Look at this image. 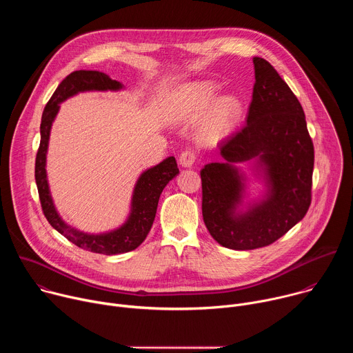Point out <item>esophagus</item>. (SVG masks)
Masks as SVG:
<instances>
[{
	"instance_id": "esophagus-1",
	"label": "esophagus",
	"mask_w": 353,
	"mask_h": 353,
	"mask_svg": "<svg viewBox=\"0 0 353 353\" xmlns=\"http://www.w3.org/2000/svg\"><path fill=\"white\" fill-rule=\"evenodd\" d=\"M195 159H196V157H195L194 150H192V149H187V150H184V152L180 155L179 162H180V165H181L183 168H191V166L195 163Z\"/></svg>"
}]
</instances>
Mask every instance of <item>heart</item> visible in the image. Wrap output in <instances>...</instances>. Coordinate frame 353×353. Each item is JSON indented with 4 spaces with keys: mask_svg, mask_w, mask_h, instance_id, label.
<instances>
[{
    "mask_svg": "<svg viewBox=\"0 0 353 353\" xmlns=\"http://www.w3.org/2000/svg\"><path fill=\"white\" fill-rule=\"evenodd\" d=\"M218 86L210 81H196L183 85L170 102L169 119L180 124H194L198 141L212 146L229 138L243 114L241 100L234 94L215 99Z\"/></svg>",
    "mask_w": 353,
    "mask_h": 353,
    "instance_id": "obj_1",
    "label": "heart"
}]
</instances>
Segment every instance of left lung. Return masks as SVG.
<instances>
[{
	"label": "left lung",
	"instance_id": "left-lung-1",
	"mask_svg": "<svg viewBox=\"0 0 353 353\" xmlns=\"http://www.w3.org/2000/svg\"><path fill=\"white\" fill-rule=\"evenodd\" d=\"M256 83L245 125L221 143V162L201 170L203 216L211 236L232 250L265 247L305 218L312 201L314 148L305 112L288 83L254 57ZM249 168L263 184L249 198Z\"/></svg>",
	"mask_w": 353,
	"mask_h": 353
}]
</instances>
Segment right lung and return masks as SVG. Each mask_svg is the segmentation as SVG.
<instances>
[{
    "label": "right lung",
    "instance_id": "1",
    "mask_svg": "<svg viewBox=\"0 0 353 353\" xmlns=\"http://www.w3.org/2000/svg\"><path fill=\"white\" fill-rule=\"evenodd\" d=\"M125 86L100 71H75L70 74L56 89L44 108L40 124V146L36 155L34 179L40 196V204L46 219L59 233L75 245L99 254H123L135 250L148 236L155 221L159 196L170 180L179 174L174 157L143 170L132 190L130 212L127 219L116 229L89 233L68 225L59 214L47 180V150L50 131L60 112V105L67 99L82 92H119Z\"/></svg>",
    "mask_w": 353,
    "mask_h": 353
}]
</instances>
